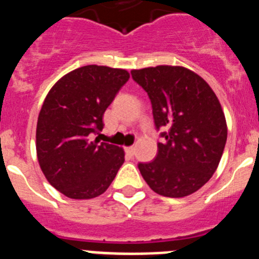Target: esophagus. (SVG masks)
Instances as JSON below:
<instances>
[{"label": "esophagus", "mask_w": 259, "mask_h": 259, "mask_svg": "<svg viewBox=\"0 0 259 259\" xmlns=\"http://www.w3.org/2000/svg\"><path fill=\"white\" fill-rule=\"evenodd\" d=\"M125 151H126L127 155L132 156V155H134V152H136V148H134V146H130V147L125 148Z\"/></svg>", "instance_id": "obj_1"}]
</instances>
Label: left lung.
I'll return each instance as SVG.
<instances>
[{
    "label": "left lung",
    "mask_w": 259,
    "mask_h": 259,
    "mask_svg": "<svg viewBox=\"0 0 259 259\" xmlns=\"http://www.w3.org/2000/svg\"><path fill=\"white\" fill-rule=\"evenodd\" d=\"M145 89L155 125L165 126L163 143L151 163L138 164L157 194L183 198L201 189L217 170L227 142V121L208 83L188 67L157 65L133 69Z\"/></svg>",
    "instance_id": "1"
}]
</instances>
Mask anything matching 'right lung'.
<instances>
[{
	"mask_svg": "<svg viewBox=\"0 0 259 259\" xmlns=\"http://www.w3.org/2000/svg\"><path fill=\"white\" fill-rule=\"evenodd\" d=\"M129 78L125 69L87 65L65 74L44 99L36 155L48 183L67 198L103 194L125 161L122 147L91 136L103 130L105 109Z\"/></svg>",
	"mask_w": 259,
	"mask_h": 259,
	"instance_id": "add662e5",
	"label": "right lung"
}]
</instances>
